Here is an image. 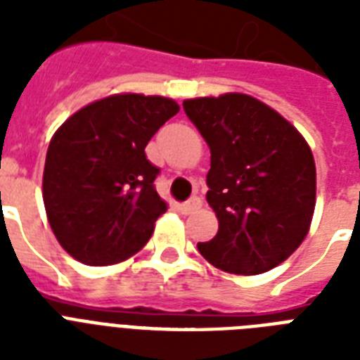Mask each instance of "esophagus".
I'll return each mask as SVG.
<instances>
[{
    "label": "esophagus",
    "instance_id": "obj_1",
    "mask_svg": "<svg viewBox=\"0 0 360 360\" xmlns=\"http://www.w3.org/2000/svg\"><path fill=\"white\" fill-rule=\"evenodd\" d=\"M200 207H202V200H200L198 196L191 198V200H186L185 203H181V211H183L185 214L192 213V211H196V209H200Z\"/></svg>",
    "mask_w": 360,
    "mask_h": 360
}]
</instances>
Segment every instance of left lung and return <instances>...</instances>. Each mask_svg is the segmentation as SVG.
I'll use <instances>...</instances> for the list:
<instances>
[{
    "label": "left lung",
    "instance_id": "8db88e82",
    "mask_svg": "<svg viewBox=\"0 0 360 360\" xmlns=\"http://www.w3.org/2000/svg\"><path fill=\"white\" fill-rule=\"evenodd\" d=\"M185 114L211 149L207 202L219 233L198 250L233 274H259L293 254L316 207V164L299 130L243 93L188 98Z\"/></svg>",
    "mask_w": 360,
    "mask_h": 360
}]
</instances>
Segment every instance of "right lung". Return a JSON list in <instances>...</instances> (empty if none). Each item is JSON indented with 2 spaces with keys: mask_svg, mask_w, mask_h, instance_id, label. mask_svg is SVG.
<instances>
[{
  "mask_svg": "<svg viewBox=\"0 0 360 360\" xmlns=\"http://www.w3.org/2000/svg\"><path fill=\"white\" fill-rule=\"evenodd\" d=\"M175 101L123 93L70 115L48 146L42 198L59 245L86 265L120 263L146 245L166 213L146 146Z\"/></svg>",
  "mask_w": 360,
  "mask_h": 360,
  "instance_id": "1",
  "label": "right lung"
}]
</instances>
